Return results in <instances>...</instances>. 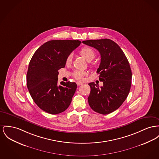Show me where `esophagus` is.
<instances>
[{"mask_svg":"<svg viewBox=\"0 0 159 159\" xmlns=\"http://www.w3.org/2000/svg\"><path fill=\"white\" fill-rule=\"evenodd\" d=\"M77 84L78 86H80V85H82V84H82V82H77Z\"/></svg>","mask_w":159,"mask_h":159,"instance_id":"1","label":"esophagus"}]
</instances>
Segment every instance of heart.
<instances>
[{
	"mask_svg": "<svg viewBox=\"0 0 159 159\" xmlns=\"http://www.w3.org/2000/svg\"><path fill=\"white\" fill-rule=\"evenodd\" d=\"M79 53L88 61L90 62L93 60L95 56V53L92 48L89 47H84L82 48L79 51ZM72 60V56L70 55L67 57L66 63H70ZM86 75V73L83 71H75L73 75L75 79L78 80H82L84 76Z\"/></svg>",
	"mask_w": 159,
	"mask_h": 159,
	"instance_id": "obj_1",
	"label": "heart"
}]
</instances>
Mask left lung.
Segmentation results:
<instances>
[{
	"label": "left lung",
	"instance_id": "obj_1",
	"mask_svg": "<svg viewBox=\"0 0 159 159\" xmlns=\"http://www.w3.org/2000/svg\"><path fill=\"white\" fill-rule=\"evenodd\" d=\"M96 48L100 53L101 62L97 73L103 86L89 83L91 93L88 103L93 111L107 115L118 109L127 98L131 84L129 62L120 47L109 39L82 41Z\"/></svg>",
	"mask_w": 159,
	"mask_h": 159
}]
</instances>
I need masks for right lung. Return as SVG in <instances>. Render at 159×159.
Returning <instances> with one entry per match:
<instances>
[{
	"label": "right lung",
	"instance_id": "obj_1",
	"mask_svg": "<svg viewBox=\"0 0 159 159\" xmlns=\"http://www.w3.org/2000/svg\"><path fill=\"white\" fill-rule=\"evenodd\" d=\"M81 43L79 40H52L39 47L32 57L26 75L27 86L33 100L47 113L65 111L71 102L77 84H57L58 70L64 68L67 57Z\"/></svg>",
	"mask_w": 159,
	"mask_h": 159
}]
</instances>
